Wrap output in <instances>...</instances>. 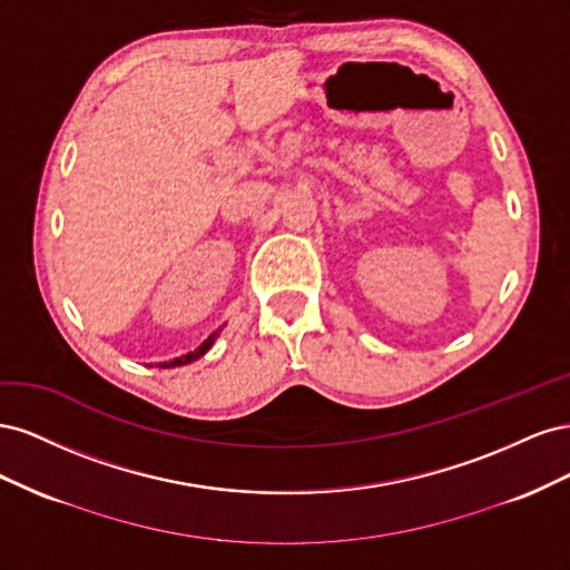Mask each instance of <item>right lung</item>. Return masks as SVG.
<instances>
[{
  "mask_svg": "<svg viewBox=\"0 0 570 570\" xmlns=\"http://www.w3.org/2000/svg\"><path fill=\"white\" fill-rule=\"evenodd\" d=\"M216 335H218V333H214L209 340L202 342V347H199V350L189 352V354H185V356H178V358H174V361H168V364H159V366H161V368H170V366H185V364H193V361H197L199 356H204L206 352L212 350V344H214Z\"/></svg>",
  "mask_w": 570,
  "mask_h": 570,
  "instance_id": "right-lung-1",
  "label": "right lung"
}]
</instances>
